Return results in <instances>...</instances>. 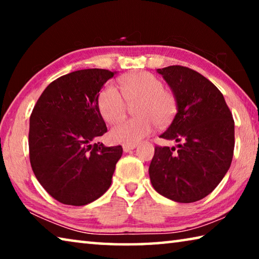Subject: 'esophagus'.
<instances>
[{"label": "esophagus", "instance_id": "1", "mask_svg": "<svg viewBox=\"0 0 259 259\" xmlns=\"http://www.w3.org/2000/svg\"><path fill=\"white\" fill-rule=\"evenodd\" d=\"M136 144H131V145H123L122 147H123V151L124 152H129V151H131V150H134V148H136Z\"/></svg>", "mask_w": 259, "mask_h": 259}]
</instances>
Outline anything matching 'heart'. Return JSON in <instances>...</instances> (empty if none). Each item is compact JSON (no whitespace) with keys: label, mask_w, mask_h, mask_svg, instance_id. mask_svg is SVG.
I'll use <instances>...</instances> for the list:
<instances>
[{"label":"heart","mask_w":259,"mask_h":259,"mask_svg":"<svg viewBox=\"0 0 259 259\" xmlns=\"http://www.w3.org/2000/svg\"><path fill=\"white\" fill-rule=\"evenodd\" d=\"M120 89L113 83L103 88L98 96V108L103 119L109 124L121 121L128 111V104L136 105L137 119L125 120L109 133L115 143L131 145L147 137L159 126L169 124L177 113V99L165 90L159 77L147 72L134 73L119 78Z\"/></svg>","instance_id":"heart-1"}]
</instances>
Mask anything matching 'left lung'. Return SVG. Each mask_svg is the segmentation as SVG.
I'll return each mask as SVG.
<instances>
[{"label": "left lung", "mask_w": 259, "mask_h": 259, "mask_svg": "<svg viewBox=\"0 0 259 259\" xmlns=\"http://www.w3.org/2000/svg\"><path fill=\"white\" fill-rule=\"evenodd\" d=\"M174 91L178 112L160 137L178 148L155 146L150 164L154 190L170 200L191 203L210 194L230 169L234 151V120L224 96L194 69H157Z\"/></svg>", "instance_id": "left-lung-1"}]
</instances>
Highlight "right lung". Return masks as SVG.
<instances>
[{
	"label": "right lung",
	"instance_id": "1",
	"mask_svg": "<svg viewBox=\"0 0 259 259\" xmlns=\"http://www.w3.org/2000/svg\"><path fill=\"white\" fill-rule=\"evenodd\" d=\"M114 72L89 68L63 75L43 91L29 117V161L35 177L52 198L84 205L112 183L121 146L95 139L107 131L98 96Z\"/></svg>",
	"mask_w": 259,
	"mask_h": 259
}]
</instances>
